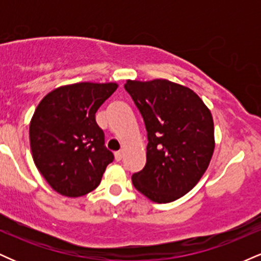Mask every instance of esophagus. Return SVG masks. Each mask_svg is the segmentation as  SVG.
Returning a JSON list of instances; mask_svg holds the SVG:
<instances>
[{"mask_svg": "<svg viewBox=\"0 0 261 261\" xmlns=\"http://www.w3.org/2000/svg\"><path fill=\"white\" fill-rule=\"evenodd\" d=\"M122 157H124V151H119L115 153V161H121Z\"/></svg>", "mask_w": 261, "mask_h": 261, "instance_id": "1", "label": "esophagus"}]
</instances>
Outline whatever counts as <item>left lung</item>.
Listing matches in <instances>:
<instances>
[{
  "mask_svg": "<svg viewBox=\"0 0 261 261\" xmlns=\"http://www.w3.org/2000/svg\"><path fill=\"white\" fill-rule=\"evenodd\" d=\"M148 145L146 166L134 187L151 201L167 203L189 193L205 174L215 151L214 119L201 98L172 81L127 80Z\"/></svg>",
  "mask_w": 261,
  "mask_h": 261,
  "instance_id": "left-lung-1",
  "label": "left lung"
}]
</instances>
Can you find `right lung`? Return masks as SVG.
Wrapping results in <instances>:
<instances>
[{"label":"right lung","mask_w":261,"mask_h":261,"mask_svg":"<svg viewBox=\"0 0 261 261\" xmlns=\"http://www.w3.org/2000/svg\"><path fill=\"white\" fill-rule=\"evenodd\" d=\"M118 87L115 82L66 85L38 104L29 124L33 161L56 193L80 197L99 185L114 155L104 146L95 113Z\"/></svg>","instance_id":"right-lung-1"}]
</instances>
